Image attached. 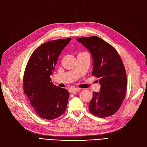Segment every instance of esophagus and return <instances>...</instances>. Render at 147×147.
<instances>
[{"label": "esophagus", "instance_id": "34e87169", "mask_svg": "<svg viewBox=\"0 0 147 147\" xmlns=\"http://www.w3.org/2000/svg\"><path fill=\"white\" fill-rule=\"evenodd\" d=\"M80 90H81V89L79 88H71L69 89V91L70 93H74V94L75 92H76L77 91H78Z\"/></svg>", "mask_w": 147, "mask_h": 147}]
</instances>
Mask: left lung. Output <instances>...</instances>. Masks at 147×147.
<instances>
[{
	"instance_id": "8db88e82",
	"label": "left lung",
	"mask_w": 147,
	"mask_h": 147,
	"mask_svg": "<svg viewBox=\"0 0 147 147\" xmlns=\"http://www.w3.org/2000/svg\"><path fill=\"white\" fill-rule=\"evenodd\" d=\"M90 51L92 57V75L99 79L100 92H93L90 112L100 118L117 112L125 98L126 72L117 50L102 38L92 36L77 38Z\"/></svg>"
}]
</instances>
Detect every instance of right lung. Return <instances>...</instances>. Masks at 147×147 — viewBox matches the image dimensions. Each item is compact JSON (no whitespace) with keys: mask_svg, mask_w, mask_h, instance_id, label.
<instances>
[{"mask_svg":"<svg viewBox=\"0 0 147 147\" xmlns=\"http://www.w3.org/2000/svg\"><path fill=\"white\" fill-rule=\"evenodd\" d=\"M71 38L57 39L42 44L31 55L23 77L24 92L38 116L46 119L60 117L65 111L69 92L54 85V72L61 51Z\"/></svg>","mask_w":147,"mask_h":147,"instance_id":"1","label":"right lung"}]
</instances>
